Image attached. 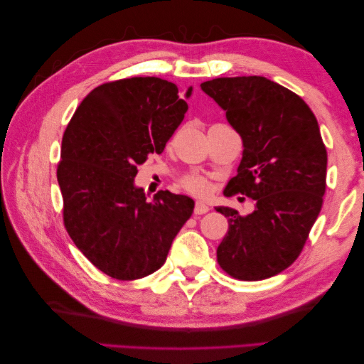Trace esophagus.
I'll use <instances>...</instances> for the list:
<instances>
[{"mask_svg":"<svg viewBox=\"0 0 364 364\" xmlns=\"http://www.w3.org/2000/svg\"><path fill=\"white\" fill-rule=\"evenodd\" d=\"M208 211H210V206L202 203V202H197L196 203V208H194V213L196 214H206Z\"/></svg>","mask_w":364,"mask_h":364,"instance_id":"esophagus-1","label":"esophagus"}]
</instances>
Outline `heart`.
<instances>
[{
	"label": "heart",
	"instance_id": "obj_1",
	"mask_svg": "<svg viewBox=\"0 0 364 364\" xmlns=\"http://www.w3.org/2000/svg\"><path fill=\"white\" fill-rule=\"evenodd\" d=\"M181 186L192 192V194H197V196H205L208 191H210V184L205 180L203 176H198V175H188L184 176L181 180Z\"/></svg>",
	"mask_w": 364,
	"mask_h": 364
}]
</instances>
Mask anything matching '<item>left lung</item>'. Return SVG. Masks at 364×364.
Masks as SVG:
<instances>
[{
  "instance_id": "left-lung-1",
  "label": "left lung",
  "mask_w": 364,
  "mask_h": 364,
  "mask_svg": "<svg viewBox=\"0 0 364 364\" xmlns=\"http://www.w3.org/2000/svg\"><path fill=\"white\" fill-rule=\"evenodd\" d=\"M242 139L237 175L228 186L255 200V211H215L228 218L218 262L228 275L258 282L297 259L321 213L327 150L318 120L297 94L264 76L215 78L200 84Z\"/></svg>"
}]
</instances>
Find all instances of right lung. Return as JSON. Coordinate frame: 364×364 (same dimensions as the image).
<instances>
[{
  "instance_id": "obj_1",
  "label": "right lung",
  "mask_w": 364,
  "mask_h": 364,
  "mask_svg": "<svg viewBox=\"0 0 364 364\" xmlns=\"http://www.w3.org/2000/svg\"><path fill=\"white\" fill-rule=\"evenodd\" d=\"M173 82L136 76L105 82L82 100L63 137L58 183L64 225L92 264L137 280L164 264L194 200L134 186L137 166L162 153L188 111Z\"/></svg>"
}]
</instances>
